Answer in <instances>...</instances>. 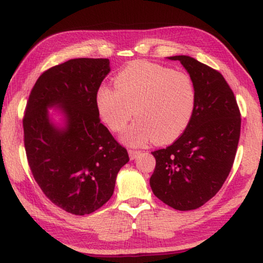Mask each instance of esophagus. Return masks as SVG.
<instances>
[{"label": "esophagus", "mask_w": 263, "mask_h": 263, "mask_svg": "<svg viewBox=\"0 0 263 263\" xmlns=\"http://www.w3.org/2000/svg\"><path fill=\"white\" fill-rule=\"evenodd\" d=\"M139 154H140V151H137V149H128V155H130V159H131V160H135Z\"/></svg>", "instance_id": "34e87169"}]
</instances>
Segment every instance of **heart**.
<instances>
[{
	"label": "heart",
	"mask_w": 263,
	"mask_h": 263,
	"mask_svg": "<svg viewBox=\"0 0 263 263\" xmlns=\"http://www.w3.org/2000/svg\"><path fill=\"white\" fill-rule=\"evenodd\" d=\"M96 105L114 132H122L133 115L138 117L122 137L127 145L141 146L151 140L164 145L188 127L196 105V88L189 74L135 61L118 73L115 88L99 89Z\"/></svg>",
	"instance_id": "1"
}]
</instances>
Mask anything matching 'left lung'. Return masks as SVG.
<instances>
[{
    "label": "left lung",
    "instance_id": "1",
    "mask_svg": "<svg viewBox=\"0 0 263 263\" xmlns=\"http://www.w3.org/2000/svg\"><path fill=\"white\" fill-rule=\"evenodd\" d=\"M179 60L193 79L196 105L180 138L154 151L155 169L149 179L153 194L175 210H195L211 199L233 166L241 117L232 89L224 77L188 55Z\"/></svg>",
    "mask_w": 263,
    "mask_h": 263
}]
</instances>
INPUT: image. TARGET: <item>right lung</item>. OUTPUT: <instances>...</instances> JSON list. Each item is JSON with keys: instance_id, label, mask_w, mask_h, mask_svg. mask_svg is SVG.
Here are the masks:
<instances>
[{"instance_id": "add662e5", "label": "right lung", "mask_w": 263, "mask_h": 263, "mask_svg": "<svg viewBox=\"0 0 263 263\" xmlns=\"http://www.w3.org/2000/svg\"><path fill=\"white\" fill-rule=\"evenodd\" d=\"M109 59L79 58L44 72L34 83L23 118L26 158L50 201L78 216L103 206L128 161L126 148L101 123L96 94L110 72ZM61 107L65 126L48 117Z\"/></svg>"}]
</instances>
